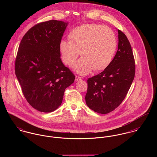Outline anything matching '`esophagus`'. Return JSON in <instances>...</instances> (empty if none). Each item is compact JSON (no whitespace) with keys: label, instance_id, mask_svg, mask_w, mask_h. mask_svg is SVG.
I'll list each match as a JSON object with an SVG mask.
<instances>
[{"label":"esophagus","instance_id":"1","mask_svg":"<svg viewBox=\"0 0 157 157\" xmlns=\"http://www.w3.org/2000/svg\"><path fill=\"white\" fill-rule=\"evenodd\" d=\"M82 79V78L81 77H80V76H76L75 77V82H78V81H80V80H81Z\"/></svg>","mask_w":157,"mask_h":157}]
</instances>
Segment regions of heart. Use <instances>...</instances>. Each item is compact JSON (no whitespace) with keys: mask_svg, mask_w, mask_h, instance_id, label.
<instances>
[{"mask_svg":"<svg viewBox=\"0 0 157 157\" xmlns=\"http://www.w3.org/2000/svg\"><path fill=\"white\" fill-rule=\"evenodd\" d=\"M69 42L62 40L59 50L63 62L72 67L79 56H83L75 65L77 72L86 75L94 69H105L114 57L117 42L112 29L97 24H83L68 34Z\"/></svg>","mask_w":157,"mask_h":157,"instance_id":"obj_1","label":"heart"}]
</instances>
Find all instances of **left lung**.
<instances>
[{
  "label": "left lung",
  "mask_w": 157,
  "mask_h": 157,
  "mask_svg": "<svg viewBox=\"0 0 157 157\" xmlns=\"http://www.w3.org/2000/svg\"><path fill=\"white\" fill-rule=\"evenodd\" d=\"M117 53L103 72L88 79L85 96L87 106L106 114L113 111L126 97L134 78L135 65L131 45L126 36L118 29Z\"/></svg>",
  "instance_id": "obj_1"
}]
</instances>
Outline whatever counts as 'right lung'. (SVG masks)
I'll use <instances>...</instances> for the list:
<instances>
[{
    "label": "right lung",
    "mask_w": 157,
    "mask_h": 157,
    "mask_svg": "<svg viewBox=\"0 0 157 157\" xmlns=\"http://www.w3.org/2000/svg\"><path fill=\"white\" fill-rule=\"evenodd\" d=\"M68 23H40L24 35L15 62L23 94L35 109L51 112L62 104L65 90L75 75L60 59L59 45Z\"/></svg>",
    "instance_id": "add662e5"
}]
</instances>
